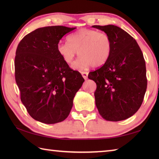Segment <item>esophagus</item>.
<instances>
[{
	"label": "esophagus",
	"instance_id": "esophagus-1",
	"mask_svg": "<svg viewBox=\"0 0 159 159\" xmlns=\"http://www.w3.org/2000/svg\"><path fill=\"white\" fill-rule=\"evenodd\" d=\"M81 74L83 77L85 79H87V76H88V72H81Z\"/></svg>",
	"mask_w": 159,
	"mask_h": 159
}]
</instances>
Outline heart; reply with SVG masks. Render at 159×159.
Returning a JSON list of instances; mask_svg holds the SVG:
<instances>
[{"label":"heart","instance_id":"heart-1","mask_svg":"<svg viewBox=\"0 0 159 159\" xmlns=\"http://www.w3.org/2000/svg\"><path fill=\"white\" fill-rule=\"evenodd\" d=\"M68 41L60 42L57 45V51L68 64L74 62L79 53L80 57L72 66L74 69L81 70L91 66H102L109 59L112 51L110 37L96 30L81 29L71 35Z\"/></svg>","mask_w":159,"mask_h":159}]
</instances>
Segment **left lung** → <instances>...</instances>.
<instances>
[{"label":"left lung","mask_w":159,"mask_h":159,"mask_svg":"<svg viewBox=\"0 0 159 159\" xmlns=\"http://www.w3.org/2000/svg\"><path fill=\"white\" fill-rule=\"evenodd\" d=\"M112 42L107 61L88 78L96 83V105L104 120L128 119L139 110L147 89L146 62L136 40L117 26L93 25Z\"/></svg>","instance_id":"left-lung-1"}]
</instances>
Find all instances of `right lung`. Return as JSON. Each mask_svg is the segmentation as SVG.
<instances>
[{"label":"right lung","instance_id":"right-lung-1","mask_svg":"<svg viewBox=\"0 0 159 159\" xmlns=\"http://www.w3.org/2000/svg\"><path fill=\"white\" fill-rule=\"evenodd\" d=\"M75 29L39 28L24 37L17 47L15 78L20 98L30 116L40 122L51 124L66 120L85 81L57 51L59 40Z\"/></svg>","mask_w":159,"mask_h":159}]
</instances>
